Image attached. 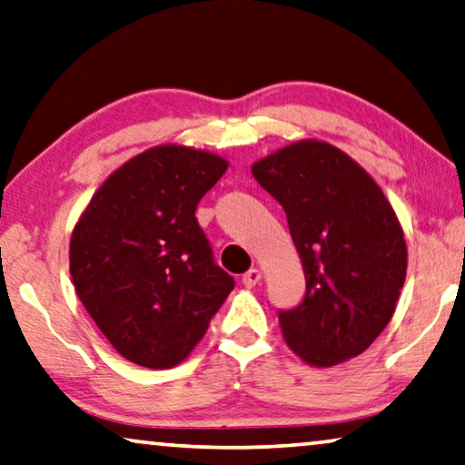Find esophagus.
Masks as SVG:
<instances>
[{"mask_svg":"<svg viewBox=\"0 0 465 465\" xmlns=\"http://www.w3.org/2000/svg\"><path fill=\"white\" fill-rule=\"evenodd\" d=\"M261 277H262V273L259 272V269H248V272L242 275V283H244L246 288H254L256 283L261 282Z\"/></svg>","mask_w":465,"mask_h":465,"instance_id":"esophagus-1","label":"esophagus"}]
</instances>
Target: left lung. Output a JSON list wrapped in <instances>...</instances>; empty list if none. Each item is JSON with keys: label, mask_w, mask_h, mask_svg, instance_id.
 Wrapping results in <instances>:
<instances>
[{"label": "left lung", "mask_w": 465, "mask_h": 465, "mask_svg": "<svg viewBox=\"0 0 465 465\" xmlns=\"http://www.w3.org/2000/svg\"><path fill=\"white\" fill-rule=\"evenodd\" d=\"M283 206L307 292L280 311L283 341L304 363L331 367L361 355L397 309L407 244L397 213L361 164L320 140H301L252 164Z\"/></svg>", "instance_id": "1"}]
</instances>
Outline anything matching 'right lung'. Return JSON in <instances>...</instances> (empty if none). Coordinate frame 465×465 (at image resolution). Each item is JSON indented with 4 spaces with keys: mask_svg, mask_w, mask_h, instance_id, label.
Wrapping results in <instances>:
<instances>
[{
    "mask_svg": "<svg viewBox=\"0 0 465 465\" xmlns=\"http://www.w3.org/2000/svg\"><path fill=\"white\" fill-rule=\"evenodd\" d=\"M227 166L213 152L154 145L110 173L81 213L68 251L74 290L129 361L182 363L233 290L193 214Z\"/></svg>",
    "mask_w": 465,
    "mask_h": 465,
    "instance_id": "1",
    "label": "right lung"
}]
</instances>
